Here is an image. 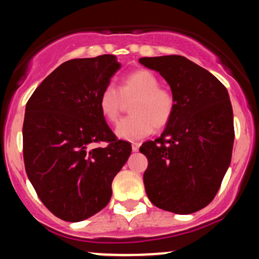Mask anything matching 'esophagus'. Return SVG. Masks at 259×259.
Wrapping results in <instances>:
<instances>
[{
	"label": "esophagus",
	"instance_id": "34e87169",
	"mask_svg": "<svg viewBox=\"0 0 259 259\" xmlns=\"http://www.w3.org/2000/svg\"><path fill=\"white\" fill-rule=\"evenodd\" d=\"M132 148H133L134 152H138L139 148H140V144H139V142H133V144H132Z\"/></svg>",
	"mask_w": 259,
	"mask_h": 259
}]
</instances>
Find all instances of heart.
I'll list each match as a JSON object with an SVG mask.
<instances>
[{
  "instance_id": "heart-1",
  "label": "heart",
  "mask_w": 259,
  "mask_h": 259,
  "mask_svg": "<svg viewBox=\"0 0 259 259\" xmlns=\"http://www.w3.org/2000/svg\"><path fill=\"white\" fill-rule=\"evenodd\" d=\"M133 101L130 117L124 118L115 127L121 140L135 141L151 135L154 127H164L173 118L175 99L168 89L159 86V79L151 70L139 69L121 79L118 90L106 86L99 97V108L103 118L115 123L124 102Z\"/></svg>"
}]
</instances>
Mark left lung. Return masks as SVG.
Listing matches in <instances>:
<instances>
[{"instance_id":"obj_1","label":"left lung","mask_w":259,"mask_h":259,"mask_svg":"<svg viewBox=\"0 0 259 259\" xmlns=\"http://www.w3.org/2000/svg\"><path fill=\"white\" fill-rule=\"evenodd\" d=\"M170 86L173 118L160 138L147 141L146 194L156 207L177 214L197 212L212 202L230 165L233 107L227 88L204 68L183 56L144 57Z\"/></svg>"}]
</instances>
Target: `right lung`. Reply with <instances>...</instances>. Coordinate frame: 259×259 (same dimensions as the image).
<instances>
[{"label":"right lung","instance_id":"right-lung-1","mask_svg":"<svg viewBox=\"0 0 259 259\" xmlns=\"http://www.w3.org/2000/svg\"><path fill=\"white\" fill-rule=\"evenodd\" d=\"M119 68L113 55L70 59L26 103V174L47 209L65 222H81L108 204L112 181L132 153V145L115 138L99 108L100 94ZM100 142L109 145L94 149Z\"/></svg>","mask_w":259,"mask_h":259}]
</instances>
